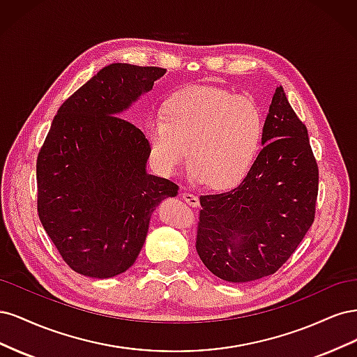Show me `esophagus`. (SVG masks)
<instances>
[{
    "instance_id": "esophagus-1",
    "label": "esophagus",
    "mask_w": 357,
    "mask_h": 357,
    "mask_svg": "<svg viewBox=\"0 0 357 357\" xmlns=\"http://www.w3.org/2000/svg\"><path fill=\"white\" fill-rule=\"evenodd\" d=\"M183 199H185V202H188L190 207H198L199 205V198L197 195H193V193H190V192L183 193Z\"/></svg>"
}]
</instances>
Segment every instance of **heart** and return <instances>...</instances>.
<instances>
[{
  "instance_id": "heart-1",
  "label": "heart",
  "mask_w": 357,
  "mask_h": 357,
  "mask_svg": "<svg viewBox=\"0 0 357 357\" xmlns=\"http://www.w3.org/2000/svg\"><path fill=\"white\" fill-rule=\"evenodd\" d=\"M264 138L259 107L243 96L213 88L186 86L149 119L146 139L158 169L172 176L189 156L192 177L213 189H232L250 174Z\"/></svg>"
}]
</instances>
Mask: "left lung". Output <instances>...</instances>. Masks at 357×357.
<instances>
[{"label": "left lung", "mask_w": 357, "mask_h": 357, "mask_svg": "<svg viewBox=\"0 0 357 357\" xmlns=\"http://www.w3.org/2000/svg\"><path fill=\"white\" fill-rule=\"evenodd\" d=\"M261 153L238 188L199 198L197 252L225 282L278 271L314 222L319 168L308 131L282 86L264 125Z\"/></svg>", "instance_id": "obj_1"}]
</instances>
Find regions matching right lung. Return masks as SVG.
I'll list each match as a JSON object with an SVG mask.
<instances>
[{
  "mask_svg": "<svg viewBox=\"0 0 357 357\" xmlns=\"http://www.w3.org/2000/svg\"><path fill=\"white\" fill-rule=\"evenodd\" d=\"M165 73L110 63L53 117L37 158V210L63 261L82 275L110 278L131 268L153 210L177 195L176 183L147 174L146 135L123 119Z\"/></svg>",
  "mask_w": 357,
  "mask_h": 357,
  "instance_id": "1",
  "label": "right lung"
}]
</instances>
